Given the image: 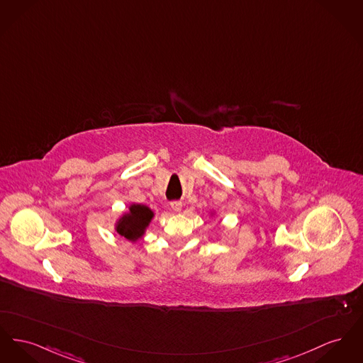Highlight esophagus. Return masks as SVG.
Listing matches in <instances>:
<instances>
[{"label": "esophagus", "instance_id": "34e87169", "mask_svg": "<svg viewBox=\"0 0 363 363\" xmlns=\"http://www.w3.org/2000/svg\"><path fill=\"white\" fill-rule=\"evenodd\" d=\"M170 206L171 210H172L174 213H181V211H182V203H179V201H172Z\"/></svg>", "mask_w": 363, "mask_h": 363}]
</instances>
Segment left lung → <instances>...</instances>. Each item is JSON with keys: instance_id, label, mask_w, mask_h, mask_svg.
Instances as JSON below:
<instances>
[{"instance_id": "1", "label": "left lung", "mask_w": 363, "mask_h": 363, "mask_svg": "<svg viewBox=\"0 0 363 363\" xmlns=\"http://www.w3.org/2000/svg\"><path fill=\"white\" fill-rule=\"evenodd\" d=\"M213 213H213V211H211V213H210V215H211V216H213Z\"/></svg>"}]
</instances>
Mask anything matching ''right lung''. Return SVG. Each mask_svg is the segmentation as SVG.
I'll list each match as a JSON object with an SVG mask.
<instances>
[{
	"instance_id": "1",
	"label": "right lung",
	"mask_w": 363,
	"mask_h": 363,
	"mask_svg": "<svg viewBox=\"0 0 363 363\" xmlns=\"http://www.w3.org/2000/svg\"><path fill=\"white\" fill-rule=\"evenodd\" d=\"M153 216L155 213L148 206L131 203L128 210L121 213V216L115 220L113 229L130 242H137L145 235Z\"/></svg>"
}]
</instances>
